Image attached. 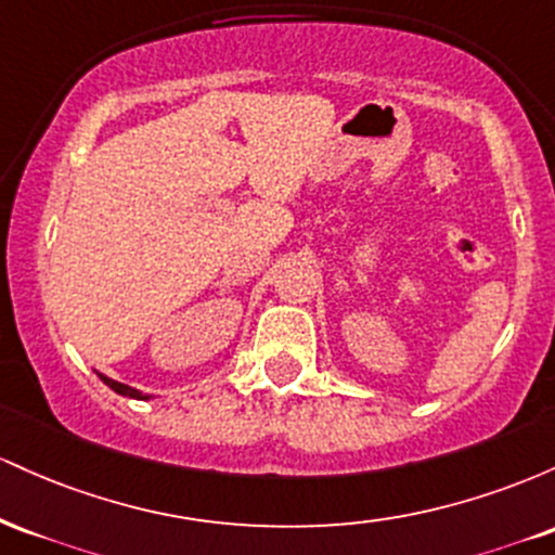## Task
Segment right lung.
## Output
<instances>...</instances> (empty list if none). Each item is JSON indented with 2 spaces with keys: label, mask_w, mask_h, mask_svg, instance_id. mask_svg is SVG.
<instances>
[{
  "label": "right lung",
  "mask_w": 555,
  "mask_h": 555,
  "mask_svg": "<svg viewBox=\"0 0 555 555\" xmlns=\"http://www.w3.org/2000/svg\"><path fill=\"white\" fill-rule=\"evenodd\" d=\"M99 378L104 380L106 386L112 388V391H117V393H122V397H130V399H151L149 393H143V391H138V388H130V386H125V384H119V380H112V378H106V375H101L99 373Z\"/></svg>",
  "instance_id": "obj_1"
}]
</instances>
